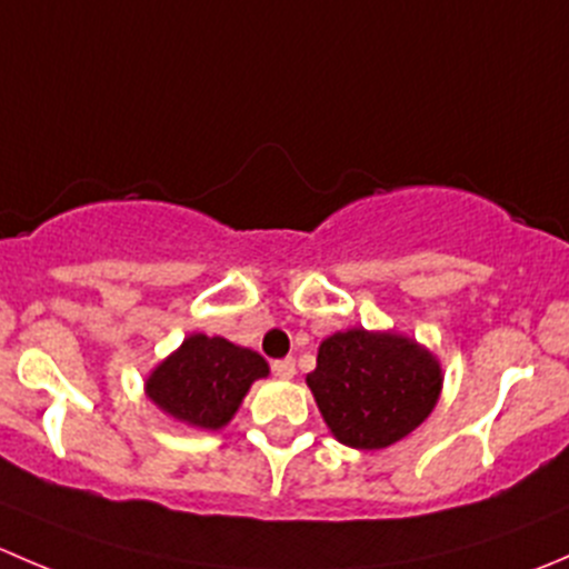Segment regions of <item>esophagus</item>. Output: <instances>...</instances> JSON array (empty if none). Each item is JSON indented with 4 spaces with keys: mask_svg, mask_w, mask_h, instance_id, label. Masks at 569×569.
<instances>
[{
    "mask_svg": "<svg viewBox=\"0 0 569 569\" xmlns=\"http://www.w3.org/2000/svg\"><path fill=\"white\" fill-rule=\"evenodd\" d=\"M272 371H274V377H280V380H291V377L297 375V363H295V360H291V358L274 360Z\"/></svg>",
    "mask_w": 569,
    "mask_h": 569,
    "instance_id": "obj_1",
    "label": "esophagus"
}]
</instances>
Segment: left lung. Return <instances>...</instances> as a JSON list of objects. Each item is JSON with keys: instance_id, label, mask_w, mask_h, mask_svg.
Returning <instances> with one entry per match:
<instances>
[{"instance_id": "1", "label": "left lung", "mask_w": 569, "mask_h": 569, "mask_svg": "<svg viewBox=\"0 0 569 569\" xmlns=\"http://www.w3.org/2000/svg\"><path fill=\"white\" fill-rule=\"evenodd\" d=\"M306 382L332 438L375 451L427 421L440 399L443 371L412 338L352 327L319 343L317 369Z\"/></svg>"}]
</instances>
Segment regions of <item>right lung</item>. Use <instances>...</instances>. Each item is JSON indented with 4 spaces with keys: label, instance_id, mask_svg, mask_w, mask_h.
<instances>
[{
    "label": "right lung",
    "instance_id": "1",
    "mask_svg": "<svg viewBox=\"0 0 569 569\" xmlns=\"http://www.w3.org/2000/svg\"><path fill=\"white\" fill-rule=\"evenodd\" d=\"M267 375V360L252 349L192 332L148 375L146 393L176 421L214 432L237 416L252 382Z\"/></svg>",
    "mask_w": 569,
    "mask_h": 569
}]
</instances>
